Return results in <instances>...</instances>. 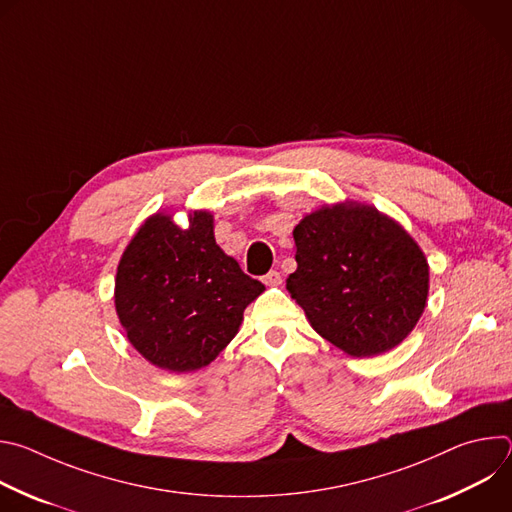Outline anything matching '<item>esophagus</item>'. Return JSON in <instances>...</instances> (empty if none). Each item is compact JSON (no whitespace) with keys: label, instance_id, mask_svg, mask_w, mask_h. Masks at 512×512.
Here are the masks:
<instances>
[{"label":"esophagus","instance_id":"obj_1","mask_svg":"<svg viewBox=\"0 0 512 512\" xmlns=\"http://www.w3.org/2000/svg\"><path fill=\"white\" fill-rule=\"evenodd\" d=\"M281 279H283L281 273L275 271V269H271L267 275H263V283H265V285H279Z\"/></svg>","mask_w":512,"mask_h":512}]
</instances>
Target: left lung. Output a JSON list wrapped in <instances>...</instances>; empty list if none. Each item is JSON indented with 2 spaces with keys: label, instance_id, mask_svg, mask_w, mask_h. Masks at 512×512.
I'll use <instances>...</instances> for the list:
<instances>
[{
  "label": "left lung",
  "instance_id": "left-lung-1",
  "mask_svg": "<svg viewBox=\"0 0 512 512\" xmlns=\"http://www.w3.org/2000/svg\"><path fill=\"white\" fill-rule=\"evenodd\" d=\"M287 291L312 328L350 356L395 348L423 314L429 269L417 243L377 208L336 204L294 229Z\"/></svg>",
  "mask_w": 512,
  "mask_h": 512
}]
</instances>
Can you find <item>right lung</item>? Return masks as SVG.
I'll return each instance as SVG.
<instances>
[{
	"label": "right lung",
	"mask_w": 512,
	"mask_h": 512,
	"mask_svg": "<svg viewBox=\"0 0 512 512\" xmlns=\"http://www.w3.org/2000/svg\"><path fill=\"white\" fill-rule=\"evenodd\" d=\"M263 289L216 245L208 212H194L188 229L156 214L119 261L115 308L139 354L186 373L206 367L233 340Z\"/></svg>",
	"instance_id": "obj_1"
}]
</instances>
